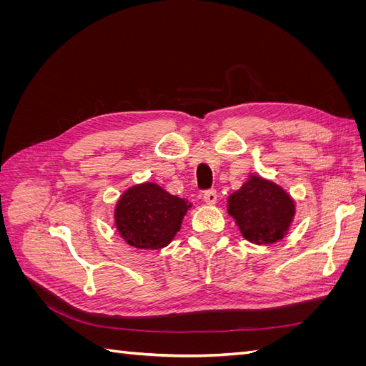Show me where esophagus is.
Segmentation results:
<instances>
[{"instance_id":"esophagus-1","label":"esophagus","mask_w":366,"mask_h":366,"mask_svg":"<svg viewBox=\"0 0 366 366\" xmlns=\"http://www.w3.org/2000/svg\"><path fill=\"white\" fill-rule=\"evenodd\" d=\"M203 200L207 203V204H215L217 203V200H218V194H217V191L215 189H209V191H204V194H203Z\"/></svg>"}]
</instances>
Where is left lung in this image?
Listing matches in <instances>:
<instances>
[{"mask_svg": "<svg viewBox=\"0 0 366 366\" xmlns=\"http://www.w3.org/2000/svg\"><path fill=\"white\" fill-rule=\"evenodd\" d=\"M227 212L246 239L254 244H272L287 235L296 210L293 198L280 184L252 174L229 197Z\"/></svg>", "mask_w": 366, "mask_h": 366, "instance_id": "obj_1", "label": "left lung"}]
</instances>
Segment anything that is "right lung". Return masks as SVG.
Instances as JSON below:
<instances>
[{"mask_svg":"<svg viewBox=\"0 0 366 366\" xmlns=\"http://www.w3.org/2000/svg\"><path fill=\"white\" fill-rule=\"evenodd\" d=\"M189 207L184 198L147 182L122 194L114 209V224L129 246L156 250L174 239Z\"/></svg>","mask_w":366,"mask_h":366,"instance_id":"right-lung-1","label":"right lung"}]
</instances>
